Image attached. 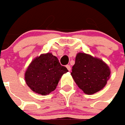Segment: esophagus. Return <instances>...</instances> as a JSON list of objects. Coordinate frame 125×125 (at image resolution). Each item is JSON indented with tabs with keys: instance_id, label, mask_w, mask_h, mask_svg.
<instances>
[{
	"instance_id": "1",
	"label": "esophagus",
	"mask_w": 125,
	"mask_h": 125,
	"mask_svg": "<svg viewBox=\"0 0 125 125\" xmlns=\"http://www.w3.org/2000/svg\"><path fill=\"white\" fill-rule=\"evenodd\" d=\"M66 68H67V69L68 70V71H70L71 70V66L70 65H66Z\"/></svg>"
}]
</instances>
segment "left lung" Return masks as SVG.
<instances>
[{
	"label": "left lung",
	"mask_w": 125,
	"mask_h": 125,
	"mask_svg": "<svg viewBox=\"0 0 125 125\" xmlns=\"http://www.w3.org/2000/svg\"><path fill=\"white\" fill-rule=\"evenodd\" d=\"M71 74L78 86L85 94H93L105 86L110 71L101 60L79 53L76 55Z\"/></svg>",
	"instance_id": "left-lung-1"
}]
</instances>
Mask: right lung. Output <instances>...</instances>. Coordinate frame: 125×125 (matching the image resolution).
Returning <instances> with one entry per match:
<instances>
[{
    "instance_id": "right-lung-1",
    "label": "right lung",
    "mask_w": 125,
    "mask_h": 125,
    "mask_svg": "<svg viewBox=\"0 0 125 125\" xmlns=\"http://www.w3.org/2000/svg\"><path fill=\"white\" fill-rule=\"evenodd\" d=\"M68 72L57 57L48 53L33 60L26 71L25 78L33 92L46 95L56 88L61 77Z\"/></svg>"
}]
</instances>
